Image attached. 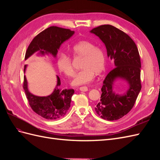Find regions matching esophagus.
I'll return each mask as SVG.
<instances>
[{
  "instance_id": "obj_1",
  "label": "esophagus",
  "mask_w": 160,
  "mask_h": 160,
  "mask_svg": "<svg viewBox=\"0 0 160 160\" xmlns=\"http://www.w3.org/2000/svg\"><path fill=\"white\" fill-rule=\"evenodd\" d=\"M79 89L81 91H87L88 90V87L83 86V87H81V88H79Z\"/></svg>"
}]
</instances>
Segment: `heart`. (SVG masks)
<instances>
[{
  "label": "heart",
  "instance_id": "obj_1",
  "mask_svg": "<svg viewBox=\"0 0 160 160\" xmlns=\"http://www.w3.org/2000/svg\"><path fill=\"white\" fill-rule=\"evenodd\" d=\"M73 57H83L81 69L72 81V85L77 86L85 85L93 80L95 73H101L105 68L106 57L104 51L88 41H81L72 47ZM58 68L68 77H73L75 71L71 59L65 54H61L57 59Z\"/></svg>",
  "mask_w": 160,
  "mask_h": 160
}]
</instances>
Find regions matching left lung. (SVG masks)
<instances>
[{
  "mask_svg": "<svg viewBox=\"0 0 160 160\" xmlns=\"http://www.w3.org/2000/svg\"><path fill=\"white\" fill-rule=\"evenodd\" d=\"M90 32L103 41L108 57L115 63V68L103 82L101 99L95 109L103 119L118 120L133 108L142 89L141 61L138 47L128 35L112 25H101ZM118 78L127 80L130 85L123 95L115 94L112 91L114 81Z\"/></svg>",
  "mask_w": 160,
  "mask_h": 160,
  "instance_id": "obj_1",
  "label": "left lung"
}]
</instances>
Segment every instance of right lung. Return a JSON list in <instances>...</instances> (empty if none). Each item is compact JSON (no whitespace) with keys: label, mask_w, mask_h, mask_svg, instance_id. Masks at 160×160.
Wrapping results in <instances>:
<instances>
[{"label":"right lung","mask_w":160,"mask_h":160,"mask_svg":"<svg viewBox=\"0 0 160 160\" xmlns=\"http://www.w3.org/2000/svg\"><path fill=\"white\" fill-rule=\"evenodd\" d=\"M73 34L74 31L70 29L55 26L46 28L33 38L27 48L25 59L27 60L38 51H40L42 55L45 53H51L55 57L62 43L69 39ZM26 67L25 65L24 67L25 72ZM57 77V84L52 93L46 97H38L28 91L26 77L24 76L23 89L28 104L34 112L47 119H58L65 115L70 108L72 95L75 92L72 89H61V80L59 76Z\"/></svg>","instance_id":"right-lung-1"}]
</instances>
